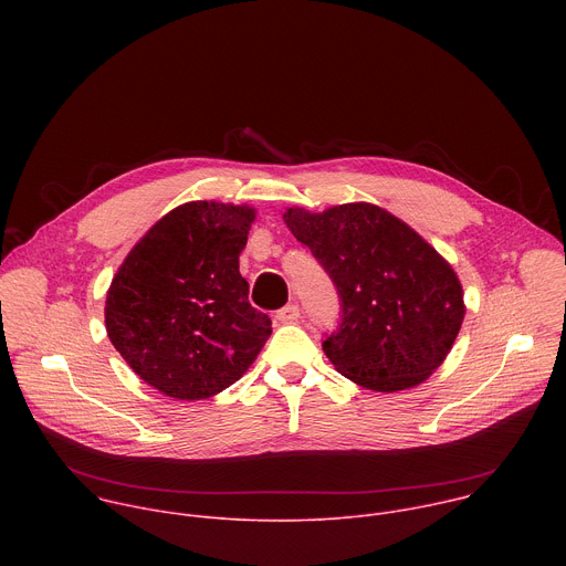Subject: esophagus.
<instances>
[{"instance_id":"obj_1","label":"esophagus","mask_w":566,"mask_h":566,"mask_svg":"<svg viewBox=\"0 0 566 566\" xmlns=\"http://www.w3.org/2000/svg\"><path fill=\"white\" fill-rule=\"evenodd\" d=\"M300 317V306L297 304H286L284 308H280L275 313V319L280 322V325H291V322H295Z\"/></svg>"}]
</instances>
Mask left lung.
Wrapping results in <instances>:
<instances>
[{
  "label": "left lung",
  "instance_id": "1",
  "mask_svg": "<svg viewBox=\"0 0 566 566\" xmlns=\"http://www.w3.org/2000/svg\"><path fill=\"white\" fill-rule=\"evenodd\" d=\"M284 223L338 289L340 329L322 343L336 371L387 394L428 380L465 315L461 282L437 249L365 201L322 212L289 208Z\"/></svg>",
  "mask_w": 566,
  "mask_h": 566
}]
</instances>
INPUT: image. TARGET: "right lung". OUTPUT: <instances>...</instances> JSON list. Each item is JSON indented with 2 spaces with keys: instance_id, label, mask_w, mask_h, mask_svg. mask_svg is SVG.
<instances>
[{
  "instance_id": "right-lung-1",
  "label": "right lung",
  "mask_w": 566,
  "mask_h": 566,
  "mask_svg": "<svg viewBox=\"0 0 566 566\" xmlns=\"http://www.w3.org/2000/svg\"><path fill=\"white\" fill-rule=\"evenodd\" d=\"M255 208L188 201L160 217L112 280L105 327L140 380L177 400L210 398L244 376L271 336L249 302L239 253Z\"/></svg>"
}]
</instances>
